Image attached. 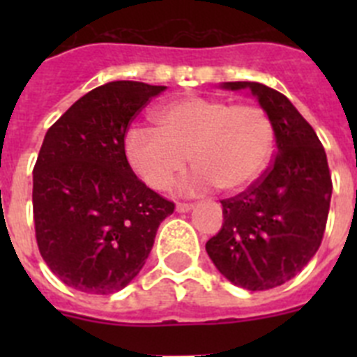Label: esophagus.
I'll use <instances>...</instances> for the list:
<instances>
[{
  "label": "esophagus",
  "mask_w": 357,
  "mask_h": 357,
  "mask_svg": "<svg viewBox=\"0 0 357 357\" xmlns=\"http://www.w3.org/2000/svg\"><path fill=\"white\" fill-rule=\"evenodd\" d=\"M193 209V204H176V213H189Z\"/></svg>",
  "instance_id": "esophagus-1"
}]
</instances>
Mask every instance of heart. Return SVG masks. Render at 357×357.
Segmentation results:
<instances>
[{"label": "heart", "instance_id": "heart-1", "mask_svg": "<svg viewBox=\"0 0 357 357\" xmlns=\"http://www.w3.org/2000/svg\"><path fill=\"white\" fill-rule=\"evenodd\" d=\"M157 130L132 127L123 137L127 162L153 191H168L189 162L198 172L189 189L218 185L238 193L268 168L275 144L273 125L261 107L188 96L153 112Z\"/></svg>", "mask_w": 357, "mask_h": 357}]
</instances>
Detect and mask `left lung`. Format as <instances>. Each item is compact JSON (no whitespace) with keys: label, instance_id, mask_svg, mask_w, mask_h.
Here are the masks:
<instances>
[{"label":"left lung","instance_id":"1","mask_svg":"<svg viewBox=\"0 0 357 357\" xmlns=\"http://www.w3.org/2000/svg\"><path fill=\"white\" fill-rule=\"evenodd\" d=\"M250 89L273 125L275 159L243 193L222 200L223 225L206 243L223 277L250 291L284 284L320 247L331 206L329 164L313 127L288 98L257 82H225Z\"/></svg>","mask_w":357,"mask_h":357}]
</instances>
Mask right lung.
<instances>
[{
  "label": "right lung",
  "mask_w": 357,
  "mask_h": 357,
  "mask_svg": "<svg viewBox=\"0 0 357 357\" xmlns=\"http://www.w3.org/2000/svg\"><path fill=\"white\" fill-rule=\"evenodd\" d=\"M164 89L109 82L77 100L44 135L31 193L37 247L78 291L110 295L132 282L175 209L137 178L123 151L130 121Z\"/></svg>",
  "instance_id": "1"
}]
</instances>
